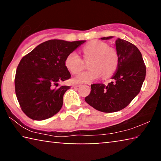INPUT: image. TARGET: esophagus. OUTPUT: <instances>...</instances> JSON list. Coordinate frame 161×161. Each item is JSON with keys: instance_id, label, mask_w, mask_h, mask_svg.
<instances>
[{"instance_id": "esophagus-1", "label": "esophagus", "mask_w": 161, "mask_h": 161, "mask_svg": "<svg viewBox=\"0 0 161 161\" xmlns=\"http://www.w3.org/2000/svg\"><path fill=\"white\" fill-rule=\"evenodd\" d=\"M88 85H90V84H89ZM81 86V84H77V85H75V86H76V87H80Z\"/></svg>"}]
</instances>
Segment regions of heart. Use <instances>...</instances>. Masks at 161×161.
I'll return each instance as SVG.
<instances>
[{
	"instance_id": "b5f03b06",
	"label": "heart",
	"mask_w": 161,
	"mask_h": 161,
	"mask_svg": "<svg viewBox=\"0 0 161 161\" xmlns=\"http://www.w3.org/2000/svg\"><path fill=\"white\" fill-rule=\"evenodd\" d=\"M82 53L84 60L91 59L89 63L90 69L76 76L73 78V82L88 83L99 78L102 75L103 78H108L117 69L118 53L104 42L99 40L89 42L82 48ZM64 63L67 69L72 74H77L84 68L83 60L75 52L68 54Z\"/></svg>"
}]
</instances>
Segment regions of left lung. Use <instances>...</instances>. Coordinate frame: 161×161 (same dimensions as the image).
Here are the masks:
<instances>
[{"label": "left lung", "mask_w": 161, "mask_h": 161, "mask_svg": "<svg viewBox=\"0 0 161 161\" xmlns=\"http://www.w3.org/2000/svg\"><path fill=\"white\" fill-rule=\"evenodd\" d=\"M112 36L102 37L108 40ZM116 49L119 64L114 75L113 81L91 84L90 94L86 102L98 111L105 113L116 112L126 107L139 93L146 77V65L141 52L132 43L118 38Z\"/></svg>", "instance_id": "obj_1"}]
</instances>
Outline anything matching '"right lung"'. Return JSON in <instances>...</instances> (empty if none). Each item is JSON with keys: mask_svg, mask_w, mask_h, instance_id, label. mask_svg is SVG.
Listing matches in <instances>:
<instances>
[{"mask_svg": "<svg viewBox=\"0 0 161 161\" xmlns=\"http://www.w3.org/2000/svg\"><path fill=\"white\" fill-rule=\"evenodd\" d=\"M85 42L47 40L21 59L15 73V89L21 109L29 118L42 121L61 109L64 94L70 89L59 85L71 77L65 59Z\"/></svg>", "mask_w": 161, "mask_h": 161, "instance_id": "add662e5", "label": "right lung"}]
</instances>
